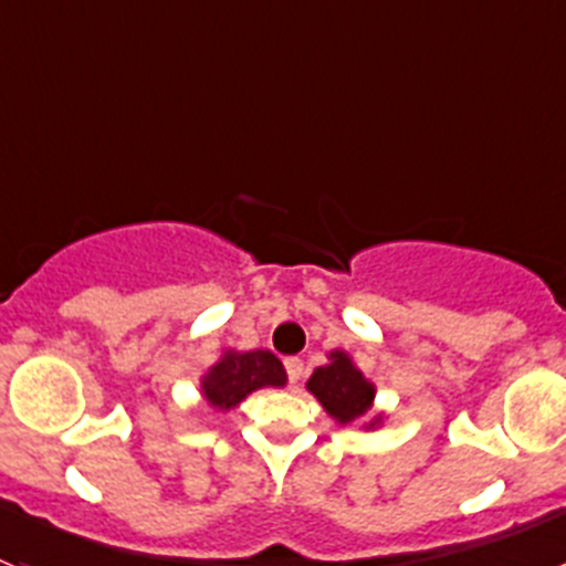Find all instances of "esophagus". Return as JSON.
I'll return each instance as SVG.
<instances>
[{
	"label": "esophagus",
	"instance_id": "obj_1",
	"mask_svg": "<svg viewBox=\"0 0 566 566\" xmlns=\"http://www.w3.org/2000/svg\"><path fill=\"white\" fill-rule=\"evenodd\" d=\"M284 369H287V378L290 384H298L301 375H304V361L301 358H284Z\"/></svg>",
	"mask_w": 566,
	"mask_h": 566
}]
</instances>
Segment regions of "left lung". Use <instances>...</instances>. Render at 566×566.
Returning a JSON list of instances; mask_svg holds the SVG:
<instances>
[{
  "label": "left lung",
  "mask_w": 566,
  "mask_h": 566,
  "mask_svg": "<svg viewBox=\"0 0 566 566\" xmlns=\"http://www.w3.org/2000/svg\"><path fill=\"white\" fill-rule=\"evenodd\" d=\"M306 389L315 394L325 413L339 424L364 419L375 402V386L364 378L361 369L342 350L328 353V364L312 373V378L306 380ZM375 424H380V416L369 421V427Z\"/></svg>",
  "instance_id": "obj_1"
}]
</instances>
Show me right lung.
Returning a JSON list of instances; mask_svg holds the SVG:
<instances>
[{
	"mask_svg": "<svg viewBox=\"0 0 566 566\" xmlns=\"http://www.w3.org/2000/svg\"><path fill=\"white\" fill-rule=\"evenodd\" d=\"M287 384V373H284L282 361L273 356L271 350H227L208 373L202 375V397L216 410H232L241 405L251 391L265 389V386Z\"/></svg>",
	"mask_w": 566,
	"mask_h": 566,
	"instance_id": "obj_1",
	"label": "right lung"
}]
</instances>
